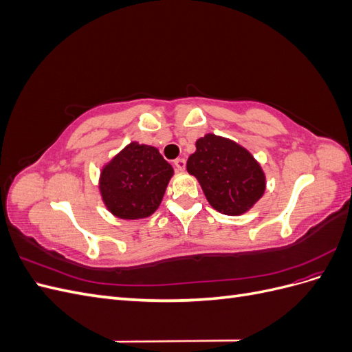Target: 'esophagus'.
<instances>
[{"instance_id":"34e87169","label":"esophagus","mask_w":352,"mask_h":352,"mask_svg":"<svg viewBox=\"0 0 352 352\" xmlns=\"http://www.w3.org/2000/svg\"><path fill=\"white\" fill-rule=\"evenodd\" d=\"M173 164H175V167L179 170V172H184L185 167H186V162H185V158H176Z\"/></svg>"}]
</instances>
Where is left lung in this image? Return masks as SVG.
<instances>
[{
  "label": "left lung",
  "instance_id": "1",
  "mask_svg": "<svg viewBox=\"0 0 352 352\" xmlns=\"http://www.w3.org/2000/svg\"><path fill=\"white\" fill-rule=\"evenodd\" d=\"M186 163L210 206L228 216L247 212L265 190V175L248 150L228 138L207 133Z\"/></svg>",
  "mask_w": 352,
  "mask_h": 352
}]
</instances>
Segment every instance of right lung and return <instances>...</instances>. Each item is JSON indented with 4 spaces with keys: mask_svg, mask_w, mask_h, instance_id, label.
Returning <instances> with one entry per match:
<instances>
[{
    "mask_svg": "<svg viewBox=\"0 0 352 352\" xmlns=\"http://www.w3.org/2000/svg\"><path fill=\"white\" fill-rule=\"evenodd\" d=\"M173 167L155 146L131 142L101 170L100 192L113 216L150 217L162 204Z\"/></svg>",
    "mask_w": 352,
    "mask_h": 352,
    "instance_id": "right-lung-1",
    "label": "right lung"
}]
</instances>
